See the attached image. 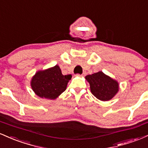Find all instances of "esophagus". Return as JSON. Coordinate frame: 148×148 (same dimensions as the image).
<instances>
[{"mask_svg": "<svg viewBox=\"0 0 148 148\" xmlns=\"http://www.w3.org/2000/svg\"><path fill=\"white\" fill-rule=\"evenodd\" d=\"M86 72H84V73H83V74H82V75H81V76H85V75H86Z\"/></svg>", "mask_w": 148, "mask_h": 148, "instance_id": "obj_1", "label": "esophagus"}]
</instances>
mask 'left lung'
<instances>
[{"label": "left lung", "instance_id": "obj_1", "mask_svg": "<svg viewBox=\"0 0 148 148\" xmlns=\"http://www.w3.org/2000/svg\"><path fill=\"white\" fill-rule=\"evenodd\" d=\"M86 79L89 82L93 95L101 101H108L112 99L118 91V82L102 72L87 75Z\"/></svg>", "mask_w": 148, "mask_h": 148}]
</instances>
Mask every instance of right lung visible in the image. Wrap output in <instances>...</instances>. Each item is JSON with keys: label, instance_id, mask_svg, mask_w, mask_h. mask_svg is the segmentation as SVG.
I'll return each instance as SVG.
<instances>
[{"label": "right lung", "instance_id": "add662e5", "mask_svg": "<svg viewBox=\"0 0 148 148\" xmlns=\"http://www.w3.org/2000/svg\"><path fill=\"white\" fill-rule=\"evenodd\" d=\"M72 75H62L59 66L40 71L33 76L31 87L37 95L42 98L55 99L65 90Z\"/></svg>", "mask_w": 148, "mask_h": 148}]
</instances>
